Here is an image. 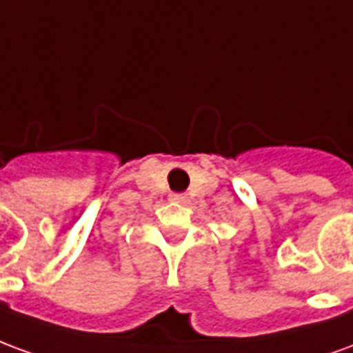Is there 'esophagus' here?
<instances>
[{
    "instance_id": "obj_1",
    "label": "esophagus",
    "mask_w": 353,
    "mask_h": 353,
    "mask_svg": "<svg viewBox=\"0 0 353 353\" xmlns=\"http://www.w3.org/2000/svg\"><path fill=\"white\" fill-rule=\"evenodd\" d=\"M170 200H172V202H179V204H185V202H187V194H179V192H174V194H170Z\"/></svg>"
}]
</instances>
